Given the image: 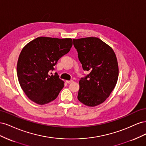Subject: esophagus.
I'll return each mask as SVG.
<instances>
[{
  "instance_id": "34e87169",
  "label": "esophagus",
  "mask_w": 146,
  "mask_h": 146,
  "mask_svg": "<svg viewBox=\"0 0 146 146\" xmlns=\"http://www.w3.org/2000/svg\"><path fill=\"white\" fill-rule=\"evenodd\" d=\"M72 82H73V80H66V83H72Z\"/></svg>"
}]
</instances>
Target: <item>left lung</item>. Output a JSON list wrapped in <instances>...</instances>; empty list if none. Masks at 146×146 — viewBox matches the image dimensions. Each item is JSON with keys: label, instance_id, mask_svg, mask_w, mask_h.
<instances>
[{"label": "left lung", "instance_id": "obj_1", "mask_svg": "<svg viewBox=\"0 0 146 146\" xmlns=\"http://www.w3.org/2000/svg\"><path fill=\"white\" fill-rule=\"evenodd\" d=\"M78 60L90 74L79 81L78 100L88 107L104 102L115 87L119 68L113 48L98 38L73 39Z\"/></svg>", "mask_w": 146, "mask_h": 146}]
</instances>
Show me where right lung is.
<instances>
[{
	"label": "right lung",
	"mask_w": 146,
	"mask_h": 146,
	"mask_svg": "<svg viewBox=\"0 0 146 146\" xmlns=\"http://www.w3.org/2000/svg\"><path fill=\"white\" fill-rule=\"evenodd\" d=\"M72 46L71 38L38 37L23 48L17 61V75L21 88L31 100L44 105L57 98L64 82L56 72H50Z\"/></svg>",
	"instance_id": "right-lung-1"
}]
</instances>
